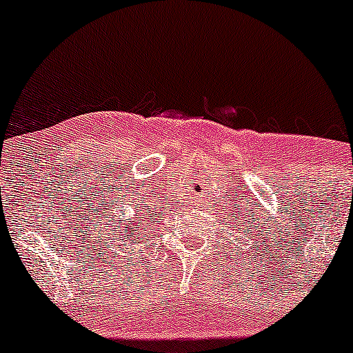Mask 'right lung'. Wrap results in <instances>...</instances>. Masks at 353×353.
Wrapping results in <instances>:
<instances>
[{"label": "right lung", "instance_id": "1", "mask_svg": "<svg viewBox=\"0 0 353 353\" xmlns=\"http://www.w3.org/2000/svg\"><path fill=\"white\" fill-rule=\"evenodd\" d=\"M129 228H131V225H128V224L119 225V229H123V232H124V234H121V236H124V239H121V237H117V239H121V242H124V245H125V244H129V241H134V239H132V236L137 239V234H136V232H132V229H129ZM125 230H128V233L125 232Z\"/></svg>", "mask_w": 353, "mask_h": 353}]
</instances>
